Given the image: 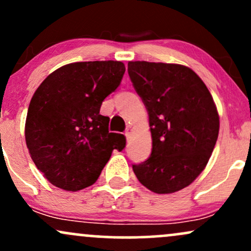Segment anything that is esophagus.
I'll use <instances>...</instances> for the list:
<instances>
[{"label": "esophagus", "mask_w": 251, "mask_h": 251, "mask_svg": "<svg viewBox=\"0 0 251 251\" xmlns=\"http://www.w3.org/2000/svg\"><path fill=\"white\" fill-rule=\"evenodd\" d=\"M132 131H133V129H132L131 126H128V127L126 128V131H125V135H126V137L129 138V135L132 134Z\"/></svg>", "instance_id": "1"}]
</instances>
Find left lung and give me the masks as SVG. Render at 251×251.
<instances>
[{
    "label": "left lung",
    "instance_id": "obj_1",
    "mask_svg": "<svg viewBox=\"0 0 251 251\" xmlns=\"http://www.w3.org/2000/svg\"><path fill=\"white\" fill-rule=\"evenodd\" d=\"M128 75L149 113L151 155L132 165L138 180L155 194L186 188L208 164L220 117L205 83L177 63L129 61Z\"/></svg>",
    "mask_w": 251,
    "mask_h": 251
}]
</instances>
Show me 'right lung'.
<instances>
[{
	"instance_id": "obj_1",
	"label": "right lung",
	"mask_w": 251,
	"mask_h": 251,
	"mask_svg": "<svg viewBox=\"0 0 251 251\" xmlns=\"http://www.w3.org/2000/svg\"><path fill=\"white\" fill-rule=\"evenodd\" d=\"M125 73L120 61L74 62L43 80L25 119L27 148L50 183L77 191L98 179L113 150L125 148L124 134L109 133L100 107Z\"/></svg>"
}]
</instances>
